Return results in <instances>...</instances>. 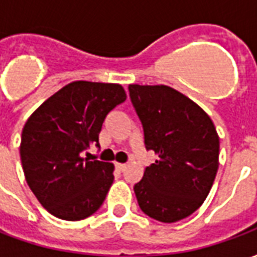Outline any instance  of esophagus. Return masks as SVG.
Returning <instances> with one entry per match:
<instances>
[{"label":"esophagus","instance_id":"obj_1","mask_svg":"<svg viewBox=\"0 0 257 257\" xmlns=\"http://www.w3.org/2000/svg\"><path fill=\"white\" fill-rule=\"evenodd\" d=\"M115 168H117L118 171L121 172V171H123V169L126 168V165H125V164H119V162H117V164H115Z\"/></svg>","mask_w":257,"mask_h":257}]
</instances>
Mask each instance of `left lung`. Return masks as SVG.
<instances>
[{
	"label": "left lung",
	"instance_id": "8db88e82",
	"mask_svg": "<svg viewBox=\"0 0 257 257\" xmlns=\"http://www.w3.org/2000/svg\"><path fill=\"white\" fill-rule=\"evenodd\" d=\"M147 150L157 160L135 184L140 209L175 223L202 205L219 168V135L210 117L187 96L167 85H129Z\"/></svg>",
	"mask_w": 257,
	"mask_h": 257
}]
</instances>
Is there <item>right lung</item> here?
I'll list each match as a JSON object with an SVG mask.
<instances>
[{"label":"right lung","mask_w":257,"mask_h":257,"mask_svg":"<svg viewBox=\"0 0 257 257\" xmlns=\"http://www.w3.org/2000/svg\"><path fill=\"white\" fill-rule=\"evenodd\" d=\"M122 85L74 81L48 97L22 131L20 160L26 182L40 204L59 219L93 215L114 180V165L82 158L108 112L123 103Z\"/></svg>","instance_id":"obj_1"}]
</instances>
